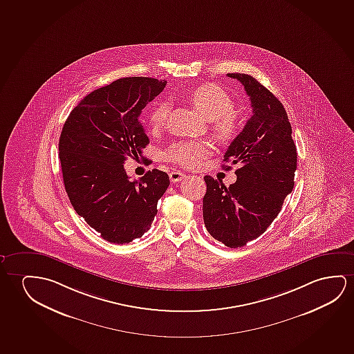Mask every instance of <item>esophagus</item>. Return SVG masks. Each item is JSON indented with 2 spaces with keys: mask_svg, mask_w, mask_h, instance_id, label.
Wrapping results in <instances>:
<instances>
[{
  "mask_svg": "<svg viewBox=\"0 0 354 354\" xmlns=\"http://www.w3.org/2000/svg\"><path fill=\"white\" fill-rule=\"evenodd\" d=\"M186 175L183 173V171H179V170H174V171H170L169 178L173 183H178V181H181V180L184 179Z\"/></svg>",
  "mask_w": 354,
  "mask_h": 354,
  "instance_id": "1",
  "label": "esophagus"
}]
</instances>
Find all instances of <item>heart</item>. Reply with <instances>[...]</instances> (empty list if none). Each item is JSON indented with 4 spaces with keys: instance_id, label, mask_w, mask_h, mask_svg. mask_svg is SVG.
Here are the masks:
<instances>
[{
    "instance_id": "b5f03b06",
    "label": "heart",
    "mask_w": 354,
    "mask_h": 354,
    "mask_svg": "<svg viewBox=\"0 0 354 354\" xmlns=\"http://www.w3.org/2000/svg\"><path fill=\"white\" fill-rule=\"evenodd\" d=\"M190 98L202 115L213 122V133L223 141H230L239 133V122L232 114L235 103L230 95L216 84H205L190 93ZM170 103L160 101L149 113L152 128L163 127L169 115ZM209 154V147L203 141L183 140L170 145L164 158L185 168H194Z\"/></svg>"
}]
</instances>
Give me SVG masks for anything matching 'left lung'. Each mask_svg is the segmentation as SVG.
I'll return each instance as SVG.
<instances>
[{
	"instance_id": "left-lung-1",
	"label": "left lung",
	"mask_w": 354,
	"mask_h": 354,
	"mask_svg": "<svg viewBox=\"0 0 354 354\" xmlns=\"http://www.w3.org/2000/svg\"><path fill=\"white\" fill-rule=\"evenodd\" d=\"M227 77L241 82L253 111L224 154L225 162L240 163L235 183L226 187L221 180L205 176L203 221L210 236L237 248L266 232L280 213L295 186L297 151L282 103L248 74Z\"/></svg>"
}]
</instances>
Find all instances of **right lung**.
Masks as SVG:
<instances>
[{
	"instance_id": "right-lung-1",
	"label": "right lung",
	"mask_w": 354,
	"mask_h": 354,
	"mask_svg": "<svg viewBox=\"0 0 354 354\" xmlns=\"http://www.w3.org/2000/svg\"><path fill=\"white\" fill-rule=\"evenodd\" d=\"M167 82L122 77L100 87L73 109L62 129L59 160L73 208L112 243H129L149 230L169 176L149 170L131 181L127 159H138L149 140L140 123L147 103Z\"/></svg>"
}]
</instances>
